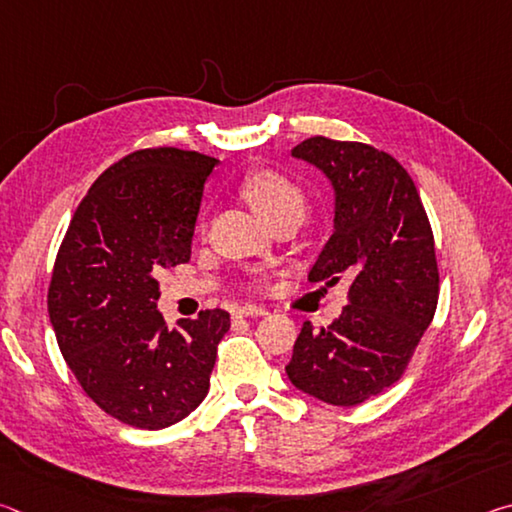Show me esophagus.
<instances>
[{"label":"esophagus","mask_w":512,"mask_h":512,"mask_svg":"<svg viewBox=\"0 0 512 512\" xmlns=\"http://www.w3.org/2000/svg\"><path fill=\"white\" fill-rule=\"evenodd\" d=\"M232 314L235 316H266L268 311L264 309V307H257V305H239V307H235L232 309Z\"/></svg>","instance_id":"esophagus-1"}]
</instances>
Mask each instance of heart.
Segmentation results:
<instances>
[{
	"label": "heart",
	"instance_id": "obj_1",
	"mask_svg": "<svg viewBox=\"0 0 512 512\" xmlns=\"http://www.w3.org/2000/svg\"><path fill=\"white\" fill-rule=\"evenodd\" d=\"M241 192L264 221L289 210L305 212V196H302L300 187L271 169L248 173L241 183Z\"/></svg>",
	"mask_w": 512,
	"mask_h": 512
}]
</instances>
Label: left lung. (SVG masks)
<instances>
[{
    "mask_svg": "<svg viewBox=\"0 0 512 512\" xmlns=\"http://www.w3.org/2000/svg\"><path fill=\"white\" fill-rule=\"evenodd\" d=\"M291 155L334 189L332 237L309 280L336 284L345 275L350 289L332 325H302L287 375L320 402L357 406L402 377L436 314L433 232L411 176L388 153L309 137Z\"/></svg>",
    "mask_w": 512,
    "mask_h": 512,
    "instance_id": "8db88e82",
    "label": "left lung"
}]
</instances>
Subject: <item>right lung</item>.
<instances>
[{
    "label": "right lung",
    "mask_w": 512,
    "mask_h": 512,
    "mask_svg": "<svg viewBox=\"0 0 512 512\" xmlns=\"http://www.w3.org/2000/svg\"><path fill=\"white\" fill-rule=\"evenodd\" d=\"M219 160L146 149L97 178L74 212L49 284V320L83 391L112 418L164 429L210 391L230 314L164 325L158 268L189 262L203 189Z\"/></svg>",
    "instance_id": "add662e5"
}]
</instances>
